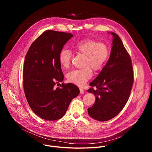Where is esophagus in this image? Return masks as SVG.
<instances>
[{"label":"esophagus","instance_id":"obj_1","mask_svg":"<svg viewBox=\"0 0 152 152\" xmlns=\"http://www.w3.org/2000/svg\"><path fill=\"white\" fill-rule=\"evenodd\" d=\"M79 90H80V94H84V93H85V91H84V90H83V89H82V88H80Z\"/></svg>","mask_w":152,"mask_h":152}]
</instances>
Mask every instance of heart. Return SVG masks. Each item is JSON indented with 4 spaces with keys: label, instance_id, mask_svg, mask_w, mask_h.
Listing matches in <instances>:
<instances>
[{
    "label": "heart",
    "instance_id": "heart-1",
    "mask_svg": "<svg viewBox=\"0 0 152 152\" xmlns=\"http://www.w3.org/2000/svg\"><path fill=\"white\" fill-rule=\"evenodd\" d=\"M77 53L85 55L84 66L81 69H75L70 72L67 77L68 80L78 86H83L93 76L91 68L98 71L101 70L110 55V50L103 42H99L93 39H85L76 45ZM73 56L72 51L64 48L59 53V61L64 69L69 67Z\"/></svg>",
    "mask_w": 152,
    "mask_h": 152
}]
</instances>
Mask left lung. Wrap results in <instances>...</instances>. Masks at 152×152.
<instances>
[{"label":"left lung","instance_id":"left-lung-1","mask_svg":"<svg viewBox=\"0 0 152 152\" xmlns=\"http://www.w3.org/2000/svg\"><path fill=\"white\" fill-rule=\"evenodd\" d=\"M113 36L109 60L97 77L90 84L88 92L93 93L96 101L88 109L94 120L105 121L117 115L126 105L134 83V70L131 57L119 36Z\"/></svg>","mask_w":152,"mask_h":152}]
</instances>
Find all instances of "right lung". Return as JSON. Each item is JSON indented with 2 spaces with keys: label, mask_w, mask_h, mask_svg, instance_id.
Returning a JSON list of instances; mask_svg holds the SVG:
<instances>
[{
  "label": "right lung",
  "mask_w": 152,
  "mask_h": 152,
  "mask_svg": "<svg viewBox=\"0 0 152 152\" xmlns=\"http://www.w3.org/2000/svg\"><path fill=\"white\" fill-rule=\"evenodd\" d=\"M73 36L46 31L33 42L26 55L23 72L25 96L33 112L44 120L62 118L72 99L80 93L73 83L54 87L64 79L59 61L60 51Z\"/></svg>",
  "instance_id": "right-lung-1"
}]
</instances>
